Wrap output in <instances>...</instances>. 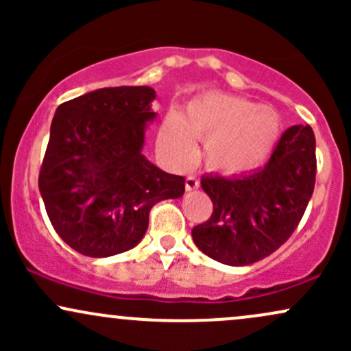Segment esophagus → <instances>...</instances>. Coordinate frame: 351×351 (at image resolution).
Segmentation results:
<instances>
[{
	"instance_id": "obj_1",
	"label": "esophagus",
	"mask_w": 351,
	"mask_h": 351,
	"mask_svg": "<svg viewBox=\"0 0 351 351\" xmlns=\"http://www.w3.org/2000/svg\"><path fill=\"white\" fill-rule=\"evenodd\" d=\"M184 188H186L188 191H193V189H198V188H199V180H198V176L188 175L186 180H184Z\"/></svg>"
}]
</instances>
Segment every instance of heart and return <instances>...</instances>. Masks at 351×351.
I'll use <instances>...</instances> for the list:
<instances>
[{
  "label": "heart",
  "instance_id": "heart-1",
  "mask_svg": "<svg viewBox=\"0 0 351 351\" xmlns=\"http://www.w3.org/2000/svg\"><path fill=\"white\" fill-rule=\"evenodd\" d=\"M280 134L271 107L223 94H206L186 107L184 117L165 119L158 143L171 163L188 167L196 156L195 140L204 142V162L223 175H243L269 158Z\"/></svg>",
  "mask_w": 351,
  "mask_h": 351
}]
</instances>
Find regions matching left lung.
<instances>
[{"label":"left lung","instance_id":"left-lung-1","mask_svg":"<svg viewBox=\"0 0 351 351\" xmlns=\"http://www.w3.org/2000/svg\"><path fill=\"white\" fill-rule=\"evenodd\" d=\"M315 135L310 125L282 134L264 168L224 178L208 175L201 186L213 215L193 228L199 251L228 265H247L271 256L295 228L315 186Z\"/></svg>","mask_w":351,"mask_h":351}]
</instances>
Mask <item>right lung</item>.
<instances>
[{
	"label": "right lung",
	"instance_id": "obj_1",
	"mask_svg": "<svg viewBox=\"0 0 351 351\" xmlns=\"http://www.w3.org/2000/svg\"><path fill=\"white\" fill-rule=\"evenodd\" d=\"M153 99L152 87H106L56 110L39 191L52 228L84 256L128 251L147 231L150 209L183 196V176L142 155Z\"/></svg>",
	"mask_w": 351,
	"mask_h": 351
}]
</instances>
